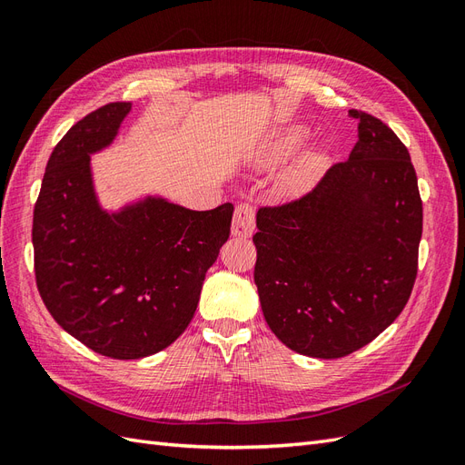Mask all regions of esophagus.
<instances>
[{
	"label": "esophagus",
	"mask_w": 465,
	"mask_h": 465,
	"mask_svg": "<svg viewBox=\"0 0 465 465\" xmlns=\"http://www.w3.org/2000/svg\"><path fill=\"white\" fill-rule=\"evenodd\" d=\"M256 227V209L252 203L242 202L236 205L234 219H232V234L248 238L254 232Z\"/></svg>",
	"instance_id": "esophagus-1"
}]
</instances>
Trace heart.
Wrapping results in <instances>:
<instances>
[{
	"label": "heart",
	"instance_id": "b5f03b06",
	"mask_svg": "<svg viewBox=\"0 0 465 465\" xmlns=\"http://www.w3.org/2000/svg\"><path fill=\"white\" fill-rule=\"evenodd\" d=\"M299 143H301V134L299 132H292V134L279 139V142L273 147V151H272V154H273V157H281V154H287L289 151H292ZM316 164H318L316 154H306V157L301 159L299 164L292 168V178L301 180V178L308 176V174L314 171Z\"/></svg>",
	"mask_w": 465,
	"mask_h": 465
}]
</instances>
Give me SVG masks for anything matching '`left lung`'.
<instances>
[{
	"label": "left lung",
	"instance_id": "8db88e82",
	"mask_svg": "<svg viewBox=\"0 0 465 465\" xmlns=\"http://www.w3.org/2000/svg\"><path fill=\"white\" fill-rule=\"evenodd\" d=\"M299 198L258 209L254 281L267 326L316 359L355 353L405 308L415 285L423 202L410 151L376 116Z\"/></svg>",
	"mask_w": 465,
	"mask_h": 465
}]
</instances>
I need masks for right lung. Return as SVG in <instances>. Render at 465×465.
Returning <instances> with one entry per match:
<instances>
[{"label": "right lung", "mask_w": 465, "mask_h": 465, "mask_svg": "<svg viewBox=\"0 0 465 465\" xmlns=\"http://www.w3.org/2000/svg\"><path fill=\"white\" fill-rule=\"evenodd\" d=\"M132 103H108L54 147L33 217L35 277L60 326L110 359H142L176 341L205 273L229 241L232 203L190 211L149 200L106 215L89 154L108 145Z\"/></svg>", "instance_id": "obj_1"}]
</instances>
